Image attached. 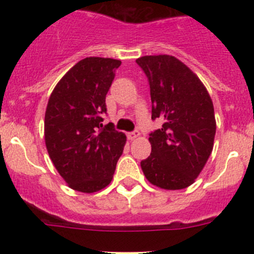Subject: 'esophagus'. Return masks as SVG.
I'll return each instance as SVG.
<instances>
[{"mask_svg":"<svg viewBox=\"0 0 254 254\" xmlns=\"http://www.w3.org/2000/svg\"><path fill=\"white\" fill-rule=\"evenodd\" d=\"M139 135H140V132L137 131V130H135V131H132V132H127V140H130V141H132V140L136 139V137L139 136Z\"/></svg>","mask_w":254,"mask_h":254,"instance_id":"1","label":"esophagus"}]
</instances>
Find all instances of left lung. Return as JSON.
Masks as SVG:
<instances>
[{
  "label": "left lung",
  "instance_id": "left-lung-1",
  "mask_svg": "<svg viewBox=\"0 0 254 254\" xmlns=\"http://www.w3.org/2000/svg\"><path fill=\"white\" fill-rule=\"evenodd\" d=\"M137 65L147 76L152 119L151 155L141 161L147 181L167 190L184 189L200 175L214 147V106L205 86L182 61L171 55L142 56Z\"/></svg>",
  "mask_w": 254,
  "mask_h": 254
}]
</instances>
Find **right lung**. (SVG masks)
I'll return each instance as SVG.
<instances>
[{
    "label": "right lung",
    "instance_id": "1",
    "mask_svg": "<svg viewBox=\"0 0 254 254\" xmlns=\"http://www.w3.org/2000/svg\"><path fill=\"white\" fill-rule=\"evenodd\" d=\"M122 61L86 58L58 82L49 98L45 145L68 187L94 193L112 182L127 136L112 123L103 125L106 96Z\"/></svg>",
    "mask_w": 254,
    "mask_h": 254
}]
</instances>
